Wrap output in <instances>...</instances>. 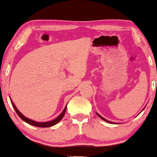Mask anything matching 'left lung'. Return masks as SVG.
<instances>
[{
    "instance_id": "obj_1",
    "label": "left lung",
    "mask_w": 157,
    "mask_h": 157,
    "mask_svg": "<svg viewBox=\"0 0 157 157\" xmlns=\"http://www.w3.org/2000/svg\"><path fill=\"white\" fill-rule=\"evenodd\" d=\"M97 115L98 116V117H99L100 118H101V119H103V120H104V121H106V122H108V123H111V122H110V121H108V120H106V119H104V118H103L102 117H101V116H100L99 114H98V113H97Z\"/></svg>"
}]
</instances>
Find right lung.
Returning <instances> with one entry per match:
<instances>
[{
	"label": "right lung",
	"mask_w": 157,
	"mask_h": 157,
	"mask_svg": "<svg viewBox=\"0 0 157 157\" xmlns=\"http://www.w3.org/2000/svg\"><path fill=\"white\" fill-rule=\"evenodd\" d=\"M10 101H11L12 106H13V109H15V111H16L17 114L19 116V117H20L21 119L23 120L25 122H26V123L31 124V125H33L34 126H37V127H50V126H52L53 125H55V124H56L57 123H59V122L62 119V118L63 117L64 114H65V112L66 110V106H67V105H66V106L65 107V109H64V110L62 111V113L56 118V119H55L54 120H52V121H48V122H37V121H33V120L29 119H28V118L25 117L24 116H23L22 113H21L20 111L18 110V109H17V108L14 105L13 102L12 101L11 99H10Z\"/></svg>",
	"instance_id": "right-lung-1"
}]
</instances>
